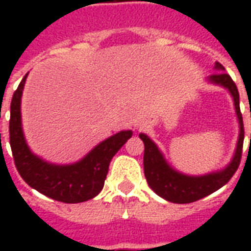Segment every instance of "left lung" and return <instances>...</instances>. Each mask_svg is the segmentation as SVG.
<instances>
[{
  "instance_id": "8db88e82",
  "label": "left lung",
  "mask_w": 251,
  "mask_h": 251,
  "mask_svg": "<svg viewBox=\"0 0 251 251\" xmlns=\"http://www.w3.org/2000/svg\"><path fill=\"white\" fill-rule=\"evenodd\" d=\"M215 70L218 72L208 76V82L227 88L231 94L234 100V107L237 113L238 122H239V136H238L237 149L234 153L230 164L226 168L203 175V176H188V175L180 174L175 171L164 158L163 153L160 152L157 145L147 136L141 133L140 138L144 141L145 151H144V172L149 187L163 199L172 201V203H192L196 200L203 199L207 195L215 192L216 189L222 188L223 185L228 183L232 175L239 167L241 156H242L243 138H245V129H243V121L241 109H239V93L232 82L228 74L225 72V67L221 63H215ZM251 142V133H250Z\"/></svg>"
}]
</instances>
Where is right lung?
<instances>
[{"instance_id":"add662e5","label":"right lung","mask_w":251,"mask_h":251,"mask_svg":"<svg viewBox=\"0 0 251 251\" xmlns=\"http://www.w3.org/2000/svg\"><path fill=\"white\" fill-rule=\"evenodd\" d=\"M26 76L28 74L13 94L9 121L10 148L20 176L29 187L57 201L82 203L93 199L103 188L111 158L133 136V131L122 130L106 138L77 163L57 165L44 161L32 153L21 126V95Z\"/></svg>"}]
</instances>
